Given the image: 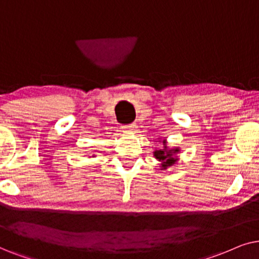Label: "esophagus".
<instances>
[{
	"instance_id": "obj_1",
	"label": "esophagus",
	"mask_w": 259,
	"mask_h": 259,
	"mask_svg": "<svg viewBox=\"0 0 259 259\" xmlns=\"http://www.w3.org/2000/svg\"><path fill=\"white\" fill-rule=\"evenodd\" d=\"M136 125L135 124H130V125H125L123 127L124 130H125V133H133V132H135L136 130Z\"/></svg>"
}]
</instances>
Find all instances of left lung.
<instances>
[{
  "label": "left lung",
  "mask_w": 259,
  "mask_h": 259,
  "mask_svg": "<svg viewBox=\"0 0 259 259\" xmlns=\"http://www.w3.org/2000/svg\"><path fill=\"white\" fill-rule=\"evenodd\" d=\"M162 141V148H157L155 149L153 153L154 157L156 158L157 161H160V169L161 170H165L168 168L173 167V165L177 163L179 157L178 154L180 153V148L179 147H173L169 148L167 144V140H160V142Z\"/></svg>",
  "instance_id": "obj_1"
}]
</instances>
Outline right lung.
<instances>
[{
	"instance_id": "obj_1",
	"label": "right lung",
	"mask_w": 259,
	"mask_h": 259,
	"mask_svg": "<svg viewBox=\"0 0 259 259\" xmlns=\"http://www.w3.org/2000/svg\"><path fill=\"white\" fill-rule=\"evenodd\" d=\"M89 157H95V155H92V156H89Z\"/></svg>"
}]
</instances>
